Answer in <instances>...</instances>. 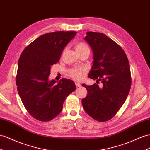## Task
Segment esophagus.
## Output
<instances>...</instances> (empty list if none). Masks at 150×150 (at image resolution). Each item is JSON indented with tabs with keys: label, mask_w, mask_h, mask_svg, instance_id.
<instances>
[{
	"label": "esophagus",
	"mask_w": 150,
	"mask_h": 150,
	"mask_svg": "<svg viewBox=\"0 0 150 150\" xmlns=\"http://www.w3.org/2000/svg\"><path fill=\"white\" fill-rule=\"evenodd\" d=\"M75 86H76V87H81V84H80V83H79V82H75Z\"/></svg>",
	"instance_id": "obj_1"
}]
</instances>
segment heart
Masks as SVG:
<instances>
[{
  "label": "heart",
  "mask_w": 150,
  "mask_h": 150,
  "mask_svg": "<svg viewBox=\"0 0 150 150\" xmlns=\"http://www.w3.org/2000/svg\"><path fill=\"white\" fill-rule=\"evenodd\" d=\"M75 48L76 52L78 53L86 51V50L89 51V46L86 44L83 43V42H79V43L76 44L75 45ZM84 70H85V69L83 68L75 67L70 69V70L68 71V75L75 80H80L83 78Z\"/></svg>",
  "instance_id": "obj_1"
}]
</instances>
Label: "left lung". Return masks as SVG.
<instances>
[{
    "instance_id": "left-lung-1",
    "label": "left lung",
    "mask_w": 150,
    "mask_h": 150,
    "mask_svg": "<svg viewBox=\"0 0 150 150\" xmlns=\"http://www.w3.org/2000/svg\"><path fill=\"white\" fill-rule=\"evenodd\" d=\"M85 40L94 54L88 76L103 84L101 87L82 84L87 91L82 106L94 120L106 122L117 114L127 98L132 83L129 60L120 46L105 34L87 32Z\"/></svg>"
}]
</instances>
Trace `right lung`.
Masks as SVG:
<instances>
[{
	"label": "right lung",
	"mask_w": 150,
	"mask_h": 150,
	"mask_svg": "<svg viewBox=\"0 0 150 150\" xmlns=\"http://www.w3.org/2000/svg\"><path fill=\"white\" fill-rule=\"evenodd\" d=\"M76 32L45 33L26 46L18 61L16 83L21 100L36 120L48 122L56 117L68 96L76 87L71 80H49L51 67L59 61L63 49Z\"/></svg>",
	"instance_id": "1"
}]
</instances>
